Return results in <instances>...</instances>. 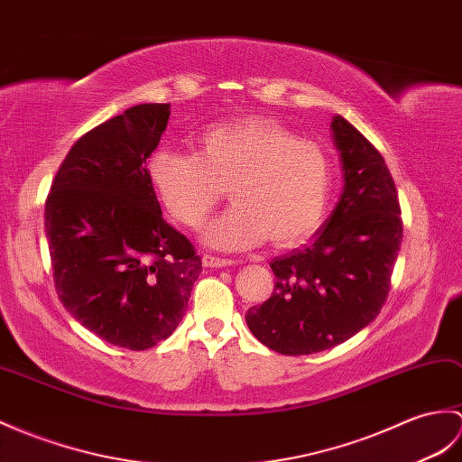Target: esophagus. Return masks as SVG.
Returning <instances> with one entry per match:
<instances>
[{"label":"esophagus","instance_id":"34e87169","mask_svg":"<svg viewBox=\"0 0 462 462\" xmlns=\"http://www.w3.org/2000/svg\"><path fill=\"white\" fill-rule=\"evenodd\" d=\"M202 263H205V267H210V270H214V267H228V265H234L236 262L234 260H226V257H217V255H202Z\"/></svg>","mask_w":462,"mask_h":462}]
</instances>
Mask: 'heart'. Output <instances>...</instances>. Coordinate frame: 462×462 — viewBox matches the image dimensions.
Here are the masks:
<instances>
[{
    "label": "heart",
    "mask_w": 462,
    "mask_h": 462,
    "mask_svg": "<svg viewBox=\"0 0 462 462\" xmlns=\"http://www.w3.org/2000/svg\"><path fill=\"white\" fill-rule=\"evenodd\" d=\"M147 171L171 217L190 228L228 187L234 205L200 230V240L232 252L265 238L282 248L301 242L323 222L332 190L325 149L262 117L207 127L195 153L157 149Z\"/></svg>",
    "instance_id": "obj_1"
}]
</instances>
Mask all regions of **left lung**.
Listing matches in <instances>:
<instances>
[{"label":"left lung","mask_w":462,"mask_h":462,"mask_svg":"<svg viewBox=\"0 0 462 462\" xmlns=\"http://www.w3.org/2000/svg\"><path fill=\"white\" fill-rule=\"evenodd\" d=\"M330 134L345 180L338 202L301 250L273 257V295L245 313L252 335L289 356L337 346L378 317L403 238L378 149L338 114Z\"/></svg>","instance_id":"obj_1"}]
</instances>
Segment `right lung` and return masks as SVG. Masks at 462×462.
Returning <instances> with one entry per match:
<instances>
[{"instance_id": "right-lung-1", "label": "right lung", "mask_w": 462, "mask_h": 462, "mask_svg": "<svg viewBox=\"0 0 462 462\" xmlns=\"http://www.w3.org/2000/svg\"><path fill=\"white\" fill-rule=\"evenodd\" d=\"M169 114V104H139L82 135L45 205L60 303L130 350L173 335L202 272L192 244L163 220L147 171Z\"/></svg>"}]
</instances>
